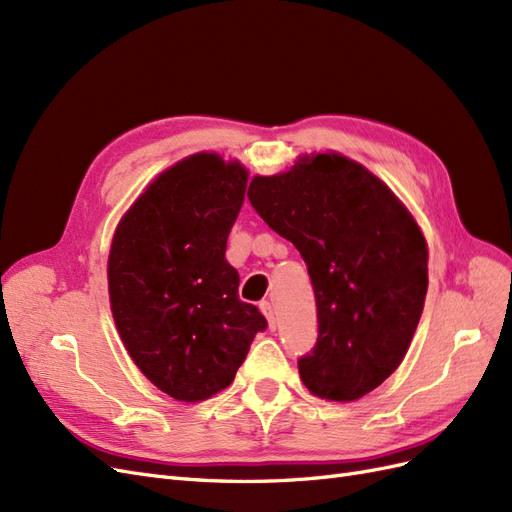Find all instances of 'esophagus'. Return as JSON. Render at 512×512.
<instances>
[{"label":"esophagus","mask_w":512,"mask_h":512,"mask_svg":"<svg viewBox=\"0 0 512 512\" xmlns=\"http://www.w3.org/2000/svg\"><path fill=\"white\" fill-rule=\"evenodd\" d=\"M258 307H260V312L265 314V318H267V322H269V327L275 329V312H273V305H271L269 301H262Z\"/></svg>","instance_id":"obj_1"}]
</instances>
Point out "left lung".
Listing matches in <instances>:
<instances>
[{
	"label": "left lung",
	"mask_w": 512,
	"mask_h": 512,
	"mask_svg": "<svg viewBox=\"0 0 512 512\" xmlns=\"http://www.w3.org/2000/svg\"><path fill=\"white\" fill-rule=\"evenodd\" d=\"M252 207L303 256L318 342L299 359L309 393L348 404L404 361L427 294V241L408 207L369 168L337 151L256 175Z\"/></svg>",
	"instance_id": "obj_1"
}]
</instances>
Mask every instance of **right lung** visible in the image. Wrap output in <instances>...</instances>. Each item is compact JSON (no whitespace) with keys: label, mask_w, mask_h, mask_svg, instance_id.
<instances>
[{"label":"right lung","mask_w":512,"mask_h":512,"mask_svg":"<svg viewBox=\"0 0 512 512\" xmlns=\"http://www.w3.org/2000/svg\"><path fill=\"white\" fill-rule=\"evenodd\" d=\"M247 168L200 151L153 179L119 220L108 252V299L134 365L158 389L198 404L235 380L267 320L239 299L226 260Z\"/></svg>","instance_id":"1"}]
</instances>
